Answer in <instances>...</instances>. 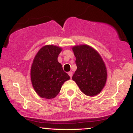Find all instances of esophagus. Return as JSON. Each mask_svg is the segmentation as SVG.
Masks as SVG:
<instances>
[{
  "mask_svg": "<svg viewBox=\"0 0 133 133\" xmlns=\"http://www.w3.org/2000/svg\"><path fill=\"white\" fill-rule=\"evenodd\" d=\"M68 74H69V76H70V77H71V78L72 77V71L69 72H68Z\"/></svg>",
  "mask_w": 133,
  "mask_h": 133,
  "instance_id": "esophagus-1",
  "label": "esophagus"
}]
</instances>
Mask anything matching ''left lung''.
Returning <instances> with one entry per match:
<instances>
[{
	"label": "left lung",
	"mask_w": 133,
	"mask_h": 133,
	"mask_svg": "<svg viewBox=\"0 0 133 133\" xmlns=\"http://www.w3.org/2000/svg\"><path fill=\"white\" fill-rule=\"evenodd\" d=\"M72 49L77 65L72 79L86 96L97 95L104 88L108 76L103 58L95 49L86 44L74 45Z\"/></svg>",
	"instance_id": "obj_1"
}]
</instances>
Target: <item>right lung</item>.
<instances>
[{
	"label": "right lung",
	"instance_id": "add662e5",
	"mask_svg": "<svg viewBox=\"0 0 133 133\" xmlns=\"http://www.w3.org/2000/svg\"><path fill=\"white\" fill-rule=\"evenodd\" d=\"M62 49L57 45H44L33 60L30 69L32 85L42 98H54L60 92L62 84L70 79L57 61Z\"/></svg>",
	"mask_w": 133,
	"mask_h": 133
}]
</instances>
